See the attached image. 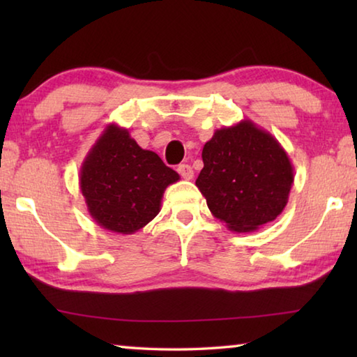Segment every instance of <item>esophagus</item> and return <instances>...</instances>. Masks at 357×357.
Wrapping results in <instances>:
<instances>
[{
  "label": "esophagus",
  "mask_w": 357,
  "mask_h": 357,
  "mask_svg": "<svg viewBox=\"0 0 357 357\" xmlns=\"http://www.w3.org/2000/svg\"><path fill=\"white\" fill-rule=\"evenodd\" d=\"M178 173H179L181 176H183L184 179H192V178H193L192 167L187 165V164H181V165L178 167Z\"/></svg>",
  "instance_id": "esophagus-1"
}]
</instances>
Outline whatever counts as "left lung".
Instances as JSON below:
<instances>
[{"label": "left lung", "mask_w": 357, "mask_h": 357, "mask_svg": "<svg viewBox=\"0 0 357 357\" xmlns=\"http://www.w3.org/2000/svg\"><path fill=\"white\" fill-rule=\"evenodd\" d=\"M195 184L208 208L234 233L255 231L282 214L294 172L287 151L250 119L222 128L203 148Z\"/></svg>", "instance_id": "1"}]
</instances>
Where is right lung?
I'll list each match as a JSON object with an SVG mask.
<instances>
[{
  "label": "right lung",
  "instance_id": "1",
  "mask_svg": "<svg viewBox=\"0 0 357 357\" xmlns=\"http://www.w3.org/2000/svg\"><path fill=\"white\" fill-rule=\"evenodd\" d=\"M179 181L153 151L143 149L129 130L108 124L80 168V190L99 227L132 234L160 213L165 189Z\"/></svg>",
  "mask_w": 357,
  "mask_h": 357
}]
</instances>
